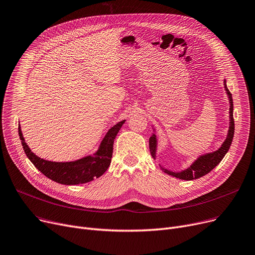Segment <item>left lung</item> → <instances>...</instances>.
<instances>
[{"instance_id":"8db88e82","label":"left lung","mask_w":255,"mask_h":255,"mask_svg":"<svg viewBox=\"0 0 255 255\" xmlns=\"http://www.w3.org/2000/svg\"><path fill=\"white\" fill-rule=\"evenodd\" d=\"M224 83H225V88H226L227 94L229 96V100H230V127H229V132H228V136H227L226 140L224 141L222 146H220L217 150L200 156L188 169H185V170H183V171L173 172L170 170H167V169L160 166L165 173L171 175L173 177L179 178V179H183V180L197 179V178H200L202 176L206 175L207 173H209L212 169L215 168L226 156V154L228 152V150L232 144V141H233L234 132H235V123H234V117H233V110H234L233 97L227 87L226 80ZM148 143H149L150 155L152 158L156 159V150H157L156 134H152L149 137Z\"/></svg>"}]
</instances>
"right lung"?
Segmentation results:
<instances>
[{"mask_svg":"<svg viewBox=\"0 0 255 255\" xmlns=\"http://www.w3.org/2000/svg\"><path fill=\"white\" fill-rule=\"evenodd\" d=\"M124 123L125 120L119 122L108 131L94 155L73 162H51L39 158L26 144L20 126H18V134L26 157L39 171L51 180L61 184L73 185L89 182L108 170L112 161L114 140Z\"/></svg>","mask_w":255,"mask_h":255,"instance_id":"obj_1","label":"right lung"}]
</instances>
